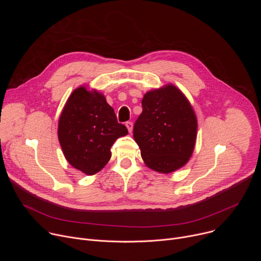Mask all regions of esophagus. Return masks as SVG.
Wrapping results in <instances>:
<instances>
[{"mask_svg": "<svg viewBox=\"0 0 261 261\" xmlns=\"http://www.w3.org/2000/svg\"><path fill=\"white\" fill-rule=\"evenodd\" d=\"M126 127H127L128 131L131 133L132 130H133V124H132V122H127V123H126Z\"/></svg>", "mask_w": 261, "mask_h": 261, "instance_id": "34e87169", "label": "esophagus"}]
</instances>
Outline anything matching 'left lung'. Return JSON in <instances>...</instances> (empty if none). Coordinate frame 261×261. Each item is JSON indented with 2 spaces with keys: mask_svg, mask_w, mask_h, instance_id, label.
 Returning <instances> with one entry per match:
<instances>
[{
  "mask_svg": "<svg viewBox=\"0 0 261 261\" xmlns=\"http://www.w3.org/2000/svg\"><path fill=\"white\" fill-rule=\"evenodd\" d=\"M141 104L133 137L144 164L160 173L181 168L193 154L197 136L191 103L179 89L167 84L146 92Z\"/></svg>",
  "mask_w": 261,
  "mask_h": 261,
  "instance_id": "1",
  "label": "left lung"
}]
</instances>
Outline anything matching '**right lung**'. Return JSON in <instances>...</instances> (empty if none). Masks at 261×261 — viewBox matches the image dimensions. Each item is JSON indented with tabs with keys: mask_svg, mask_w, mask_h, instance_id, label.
I'll use <instances>...</instances> for the list:
<instances>
[{
	"mask_svg": "<svg viewBox=\"0 0 261 261\" xmlns=\"http://www.w3.org/2000/svg\"><path fill=\"white\" fill-rule=\"evenodd\" d=\"M127 134V128L118 123L105 96L86 86L70 94L58 124V137L66 160L87 175L96 174L107 164L111 145Z\"/></svg>",
	"mask_w": 261,
	"mask_h": 261,
	"instance_id": "obj_1",
	"label": "right lung"
}]
</instances>
